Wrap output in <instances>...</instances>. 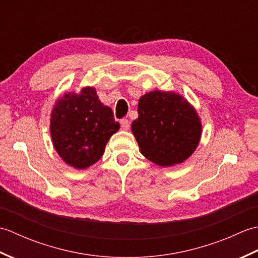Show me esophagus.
<instances>
[{"label":"esophagus","instance_id":"obj_1","mask_svg":"<svg viewBox=\"0 0 258 258\" xmlns=\"http://www.w3.org/2000/svg\"><path fill=\"white\" fill-rule=\"evenodd\" d=\"M120 123V127H122V130H128L130 128V122L126 118H122L119 120Z\"/></svg>","mask_w":258,"mask_h":258}]
</instances>
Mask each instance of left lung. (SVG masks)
<instances>
[{
    "instance_id": "left-lung-1",
    "label": "left lung",
    "mask_w": 258,
    "mask_h": 258,
    "mask_svg": "<svg viewBox=\"0 0 258 258\" xmlns=\"http://www.w3.org/2000/svg\"><path fill=\"white\" fill-rule=\"evenodd\" d=\"M132 132L140 151L158 166L185 162L196 151L203 125L196 108L173 91L154 90L139 100Z\"/></svg>"
}]
</instances>
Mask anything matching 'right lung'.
I'll return each mask as SVG.
<instances>
[{
    "mask_svg": "<svg viewBox=\"0 0 258 258\" xmlns=\"http://www.w3.org/2000/svg\"><path fill=\"white\" fill-rule=\"evenodd\" d=\"M118 130L112 108L100 101L95 87L65 92L54 103L50 117L52 143L63 162L73 168L85 169L95 164Z\"/></svg>",
    "mask_w": 258,
    "mask_h": 258,
    "instance_id": "obj_1",
    "label": "right lung"
}]
</instances>
